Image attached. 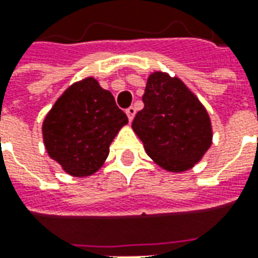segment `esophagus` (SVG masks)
Here are the masks:
<instances>
[{
  "mask_svg": "<svg viewBox=\"0 0 258 258\" xmlns=\"http://www.w3.org/2000/svg\"><path fill=\"white\" fill-rule=\"evenodd\" d=\"M125 113H127V116H128L130 121H133V118L135 116V107L134 106H130L125 109Z\"/></svg>",
  "mask_w": 258,
  "mask_h": 258,
  "instance_id": "esophagus-1",
  "label": "esophagus"
}]
</instances>
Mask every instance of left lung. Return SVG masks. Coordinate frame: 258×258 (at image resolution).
<instances>
[{"mask_svg":"<svg viewBox=\"0 0 258 258\" xmlns=\"http://www.w3.org/2000/svg\"><path fill=\"white\" fill-rule=\"evenodd\" d=\"M144 109L133 121L148 155L168 171H185L210 148L213 131L199 99L177 77L149 76L142 96Z\"/></svg>","mask_w":258,"mask_h":258,"instance_id":"8db88e82","label":"left lung"}]
</instances>
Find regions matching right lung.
<instances>
[{"label":"right lung","instance_id":"1","mask_svg":"<svg viewBox=\"0 0 258 258\" xmlns=\"http://www.w3.org/2000/svg\"><path fill=\"white\" fill-rule=\"evenodd\" d=\"M127 123L112 94L88 77L55 102L42 124L44 144L66 173L85 177L101 168L112 141Z\"/></svg>","mask_w":258,"mask_h":258}]
</instances>
